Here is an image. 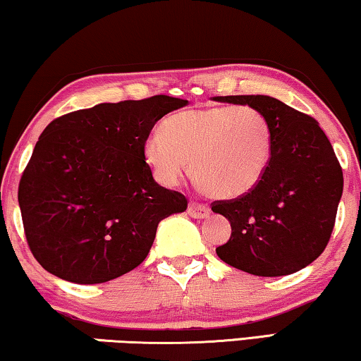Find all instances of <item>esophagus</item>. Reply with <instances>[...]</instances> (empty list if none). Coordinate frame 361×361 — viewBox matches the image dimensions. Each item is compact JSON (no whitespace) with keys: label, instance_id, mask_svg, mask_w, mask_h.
<instances>
[{"label":"esophagus","instance_id":"34e87169","mask_svg":"<svg viewBox=\"0 0 361 361\" xmlns=\"http://www.w3.org/2000/svg\"><path fill=\"white\" fill-rule=\"evenodd\" d=\"M187 213L190 214L192 218H195V219H207L208 216H209V208L207 207V204L190 202V203H188Z\"/></svg>","mask_w":361,"mask_h":361}]
</instances>
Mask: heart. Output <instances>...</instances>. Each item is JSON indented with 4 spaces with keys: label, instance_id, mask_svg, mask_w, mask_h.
Listing matches in <instances>:
<instances>
[{
    "label": "heart",
    "instance_id": "obj_1",
    "mask_svg": "<svg viewBox=\"0 0 361 361\" xmlns=\"http://www.w3.org/2000/svg\"><path fill=\"white\" fill-rule=\"evenodd\" d=\"M268 119L250 106H204L168 116L143 143V157L163 185L188 173L203 192L232 200L250 193L269 168Z\"/></svg>",
    "mask_w": 361,
    "mask_h": 361
}]
</instances>
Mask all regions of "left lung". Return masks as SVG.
Listing matches in <instances>:
<instances>
[{"label": "left lung", "mask_w": 361, "mask_h": 361, "mask_svg": "<svg viewBox=\"0 0 361 361\" xmlns=\"http://www.w3.org/2000/svg\"><path fill=\"white\" fill-rule=\"evenodd\" d=\"M242 104L268 119L273 154L262 182L247 195L213 203L232 227L216 248L224 263L255 276L277 277L303 269L328 245L343 177L318 123L268 95L213 97Z\"/></svg>", "instance_id": "8db88e82"}]
</instances>
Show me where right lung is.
Here are the masks:
<instances>
[{
  "label": "right lung",
  "mask_w": 361,
  "mask_h": 361,
  "mask_svg": "<svg viewBox=\"0 0 361 361\" xmlns=\"http://www.w3.org/2000/svg\"><path fill=\"white\" fill-rule=\"evenodd\" d=\"M187 99L99 103L47 126L19 184L25 237L48 273L102 284L147 258L158 224L187 200L153 179L143 143Z\"/></svg>",
  "instance_id": "right-lung-1"
}]
</instances>
